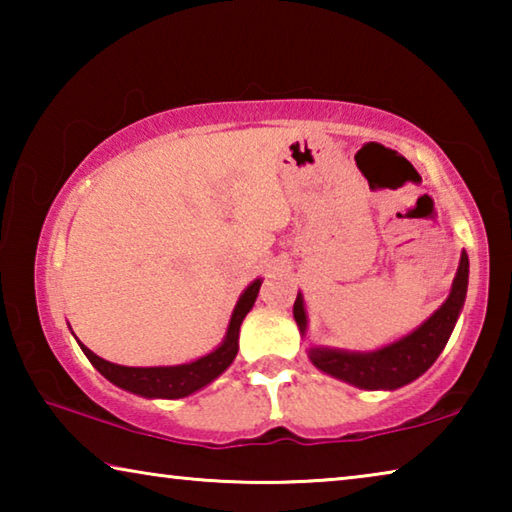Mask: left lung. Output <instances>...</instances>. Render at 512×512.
Segmentation results:
<instances>
[{
    "mask_svg": "<svg viewBox=\"0 0 512 512\" xmlns=\"http://www.w3.org/2000/svg\"><path fill=\"white\" fill-rule=\"evenodd\" d=\"M467 273H470V262H467V255L463 253L452 284V293H449L445 305L427 323H422L404 339L368 354L311 348V363L318 370L327 372V375L348 381L352 386L368 388V391H377V388L393 391V388H400L418 379L424 370L431 368V363L438 359V354L443 352L449 341V334H452L456 318L461 314L465 302ZM293 318H296L300 332L305 334L307 316L300 293L296 302H293Z\"/></svg>",
    "mask_w": 512,
    "mask_h": 512,
    "instance_id": "left-lung-1",
    "label": "left lung"
}]
</instances>
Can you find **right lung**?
I'll return each mask as SVG.
<instances>
[{"instance_id": "1", "label": "right lung", "mask_w": 512, "mask_h": 512, "mask_svg": "<svg viewBox=\"0 0 512 512\" xmlns=\"http://www.w3.org/2000/svg\"><path fill=\"white\" fill-rule=\"evenodd\" d=\"M259 287H262V282L255 280L244 291V296L239 298L235 314H232V318H230L228 334H225V341L219 345V348H216L212 354H207V357H201L198 361L185 363V366L126 368V366H117V363H110L106 359L97 357V354L85 348L83 343H79V345L85 352V357L90 359L92 366L97 368L108 381H112L115 386L124 388V391L142 395V397H164V400H178V397H187L189 393H194V391H198V388L210 384V381L219 377L221 372L230 366L232 359L237 357L241 320H244L248 311L253 309Z\"/></svg>"}]
</instances>
